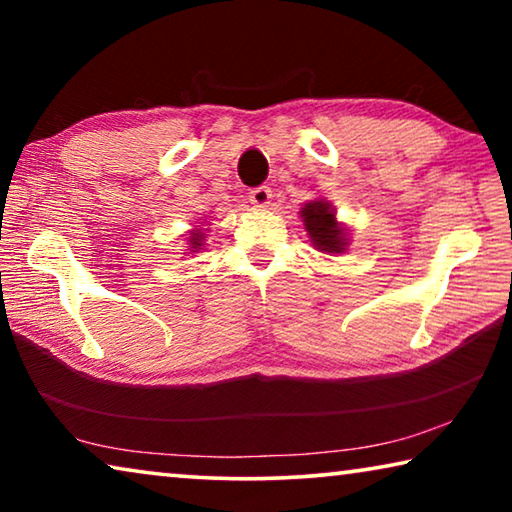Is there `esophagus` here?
<instances>
[{
  "mask_svg": "<svg viewBox=\"0 0 512 512\" xmlns=\"http://www.w3.org/2000/svg\"><path fill=\"white\" fill-rule=\"evenodd\" d=\"M271 189L268 187H255L250 189V203H253L255 207H268V203H271Z\"/></svg>",
  "mask_w": 512,
  "mask_h": 512,
  "instance_id": "esophagus-1",
  "label": "esophagus"
}]
</instances>
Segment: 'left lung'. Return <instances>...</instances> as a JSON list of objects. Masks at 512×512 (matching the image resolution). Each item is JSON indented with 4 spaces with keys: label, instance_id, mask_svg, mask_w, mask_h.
I'll return each instance as SVG.
<instances>
[{
    "label": "left lung",
    "instance_id": "1",
    "mask_svg": "<svg viewBox=\"0 0 512 512\" xmlns=\"http://www.w3.org/2000/svg\"><path fill=\"white\" fill-rule=\"evenodd\" d=\"M311 246L325 255H343L350 246V228L336 219V210L325 198H314L300 207Z\"/></svg>",
    "mask_w": 512,
    "mask_h": 512
}]
</instances>
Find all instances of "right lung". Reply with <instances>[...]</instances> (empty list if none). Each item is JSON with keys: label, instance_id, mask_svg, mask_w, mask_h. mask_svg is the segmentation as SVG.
I'll use <instances>...</instances> for the list:
<instances>
[{"label": "right lung", "instance_id": "right-lung-1", "mask_svg": "<svg viewBox=\"0 0 512 512\" xmlns=\"http://www.w3.org/2000/svg\"><path fill=\"white\" fill-rule=\"evenodd\" d=\"M203 225H210L207 221H203L201 219V225H194L192 230L187 232V253L189 255H194V253H198V250H203V246H205V232H207V228H203Z\"/></svg>", "mask_w": 512, "mask_h": 512}]
</instances>
